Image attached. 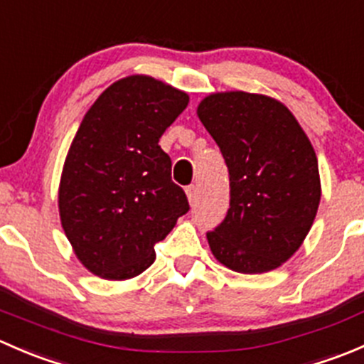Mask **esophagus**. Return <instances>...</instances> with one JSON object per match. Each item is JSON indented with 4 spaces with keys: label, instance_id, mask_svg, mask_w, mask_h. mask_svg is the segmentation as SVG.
Masks as SVG:
<instances>
[{
    "label": "esophagus",
    "instance_id": "esophagus-1",
    "mask_svg": "<svg viewBox=\"0 0 364 364\" xmlns=\"http://www.w3.org/2000/svg\"><path fill=\"white\" fill-rule=\"evenodd\" d=\"M186 197H188V203L190 204H196L197 203V197H199V192H197V186L196 185H190L186 188Z\"/></svg>",
    "mask_w": 364,
    "mask_h": 364
}]
</instances>
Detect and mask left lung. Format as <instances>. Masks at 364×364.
I'll use <instances>...</instances> for the list:
<instances>
[{
    "label": "left lung",
    "instance_id": "1",
    "mask_svg": "<svg viewBox=\"0 0 364 364\" xmlns=\"http://www.w3.org/2000/svg\"><path fill=\"white\" fill-rule=\"evenodd\" d=\"M218 144L230 179L225 220L208 232L220 264L245 274L267 273L303 245L321 203L315 149L280 100L222 91L197 107Z\"/></svg>",
    "mask_w": 364,
    "mask_h": 364
}]
</instances>
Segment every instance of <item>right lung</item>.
<instances>
[{
	"label": "right lung",
	"mask_w": 364,
	"mask_h": 364,
	"mask_svg": "<svg viewBox=\"0 0 364 364\" xmlns=\"http://www.w3.org/2000/svg\"><path fill=\"white\" fill-rule=\"evenodd\" d=\"M188 95L149 75L111 84L84 116L58 190L61 227L90 273L130 280L155 262V243L188 211L159 146Z\"/></svg>",
	"instance_id": "1"
}]
</instances>
